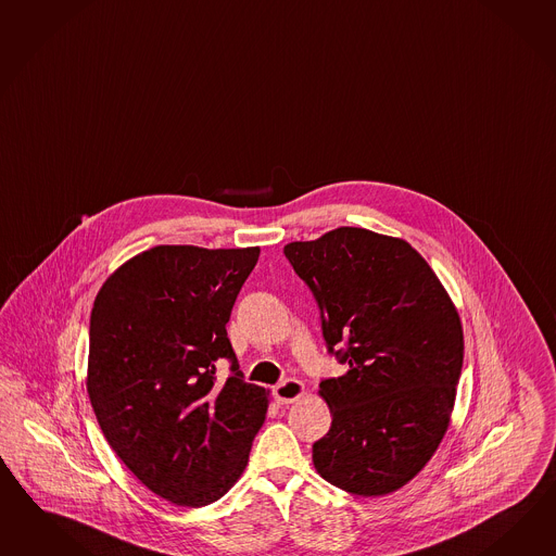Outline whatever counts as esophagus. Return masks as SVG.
I'll return each instance as SVG.
<instances>
[{
  "label": "esophagus",
  "instance_id": "1",
  "mask_svg": "<svg viewBox=\"0 0 556 556\" xmlns=\"http://www.w3.org/2000/svg\"><path fill=\"white\" fill-rule=\"evenodd\" d=\"M303 394H305V387H303V382L295 380V378H289L286 382L275 387V399H277L279 405L295 403V401H300Z\"/></svg>",
  "mask_w": 556,
  "mask_h": 556
}]
</instances>
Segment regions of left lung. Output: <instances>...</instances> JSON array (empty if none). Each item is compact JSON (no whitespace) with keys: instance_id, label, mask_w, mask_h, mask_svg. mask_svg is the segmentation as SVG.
Listing matches in <instances>:
<instances>
[{"instance_id":"1","label":"left lung","mask_w":556,"mask_h":556,"mask_svg":"<svg viewBox=\"0 0 556 556\" xmlns=\"http://www.w3.org/2000/svg\"><path fill=\"white\" fill-rule=\"evenodd\" d=\"M316 295L326 344L348 364L319 384L331 427L317 473L376 497L401 490L450 429L464 328L435 270L403 239L340 226L283 249Z\"/></svg>"}]
</instances>
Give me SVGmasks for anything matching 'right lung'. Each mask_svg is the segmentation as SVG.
<instances>
[{"instance_id":"1","label":"right lung","mask_w":556,"mask_h":556,"mask_svg":"<svg viewBox=\"0 0 556 556\" xmlns=\"http://www.w3.org/2000/svg\"><path fill=\"white\" fill-rule=\"evenodd\" d=\"M258 247L160 244L106 277L90 314L87 392L111 450L153 494L202 508L239 481L269 408L226 336ZM233 361L216 383L213 362Z\"/></svg>"}]
</instances>
